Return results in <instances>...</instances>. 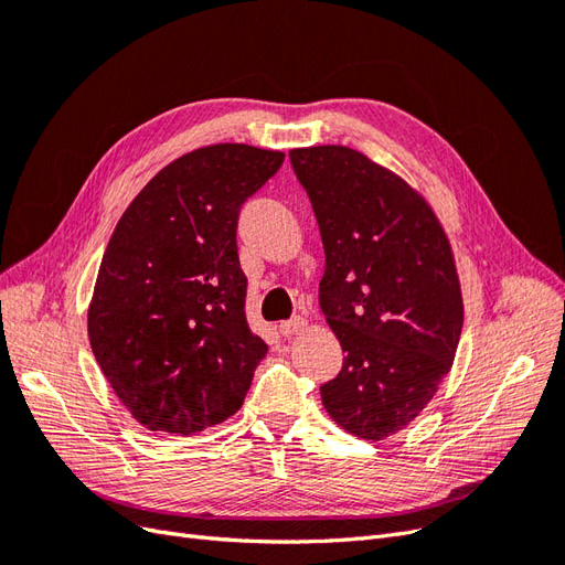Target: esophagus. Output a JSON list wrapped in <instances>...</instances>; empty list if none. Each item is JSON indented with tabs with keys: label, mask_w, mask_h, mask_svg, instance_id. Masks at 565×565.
<instances>
[{
	"label": "esophagus",
	"mask_w": 565,
	"mask_h": 565,
	"mask_svg": "<svg viewBox=\"0 0 565 565\" xmlns=\"http://www.w3.org/2000/svg\"><path fill=\"white\" fill-rule=\"evenodd\" d=\"M280 334L282 337H295V334H301L303 330H306V320L303 318H292V320H285V322H280Z\"/></svg>",
	"instance_id": "obj_1"
}]
</instances>
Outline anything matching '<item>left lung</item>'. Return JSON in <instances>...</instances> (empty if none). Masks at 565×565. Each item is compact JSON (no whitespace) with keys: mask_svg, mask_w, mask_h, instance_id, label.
<instances>
[{"mask_svg":"<svg viewBox=\"0 0 565 565\" xmlns=\"http://www.w3.org/2000/svg\"><path fill=\"white\" fill-rule=\"evenodd\" d=\"M289 160L324 247L320 309L347 353L322 405L341 429L382 440L452 367L465 306L450 243L424 198L363 152L313 146Z\"/></svg>","mask_w":565,"mask_h":565,"instance_id":"left-lung-1","label":"left lung"}]
</instances>
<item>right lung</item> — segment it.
Segmentation results:
<instances>
[{
  "label": "right lung",
  "mask_w": 565,
  "mask_h": 565,
  "mask_svg": "<svg viewBox=\"0 0 565 565\" xmlns=\"http://www.w3.org/2000/svg\"><path fill=\"white\" fill-rule=\"evenodd\" d=\"M282 160L245 143L193 150L152 177L115 226L89 341L117 398L150 431L193 436L247 396L268 347L245 316L237 218Z\"/></svg>",
  "instance_id": "right-lung-1"
}]
</instances>
